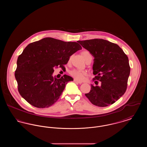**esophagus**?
<instances>
[{
	"mask_svg": "<svg viewBox=\"0 0 147 147\" xmlns=\"http://www.w3.org/2000/svg\"><path fill=\"white\" fill-rule=\"evenodd\" d=\"M74 82L77 83H79V84H82V82L78 81V80H77V79H74Z\"/></svg>",
	"mask_w": 147,
	"mask_h": 147,
	"instance_id": "obj_1",
	"label": "esophagus"
}]
</instances>
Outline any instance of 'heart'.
Here are the masks:
<instances>
[{
	"instance_id": "b5f03b06",
	"label": "heart",
	"mask_w": 147,
	"mask_h": 147,
	"mask_svg": "<svg viewBox=\"0 0 147 147\" xmlns=\"http://www.w3.org/2000/svg\"><path fill=\"white\" fill-rule=\"evenodd\" d=\"M82 55L84 57L85 60L86 61L89 57L91 56V54L88 51H84L82 52ZM70 74L74 78L78 80H84V77L86 75V73L83 70L73 69L70 71Z\"/></svg>"
}]
</instances>
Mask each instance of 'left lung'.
Returning a JSON list of instances; mask_svg holds the SVG:
<instances>
[{"instance_id": "left-lung-1", "label": "left lung", "mask_w": 147, "mask_h": 147, "mask_svg": "<svg viewBox=\"0 0 147 147\" xmlns=\"http://www.w3.org/2000/svg\"><path fill=\"white\" fill-rule=\"evenodd\" d=\"M78 42L94 57V79L99 85H91L85 96L93 105L106 107L113 104L126 92L130 67L128 57L117 44L103 39H92ZM95 83L98 85V81Z\"/></svg>"}]
</instances>
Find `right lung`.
Here are the masks:
<instances>
[{"label": "right lung", "instance_id": "obj_1", "mask_svg": "<svg viewBox=\"0 0 147 147\" xmlns=\"http://www.w3.org/2000/svg\"><path fill=\"white\" fill-rule=\"evenodd\" d=\"M82 49L77 42H64L46 37L28 45L19 56L15 77L20 95L37 108L54 104L66 84L73 81L64 74L60 79L52 76L54 68L64 69L70 56Z\"/></svg>", "mask_w": 147, "mask_h": 147}]
</instances>
